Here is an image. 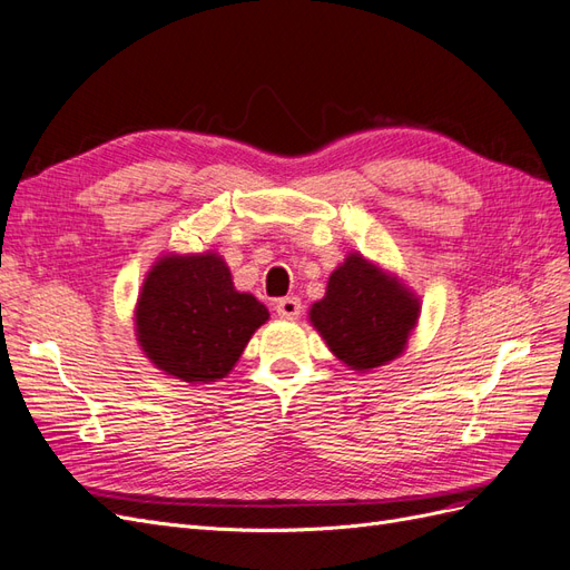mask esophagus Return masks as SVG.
I'll return each mask as SVG.
<instances>
[{"label": "esophagus", "mask_w": 570, "mask_h": 570, "mask_svg": "<svg viewBox=\"0 0 570 570\" xmlns=\"http://www.w3.org/2000/svg\"><path fill=\"white\" fill-rule=\"evenodd\" d=\"M275 312L285 321H297L302 316V299L299 297H283L275 304Z\"/></svg>", "instance_id": "34e87169"}]
</instances>
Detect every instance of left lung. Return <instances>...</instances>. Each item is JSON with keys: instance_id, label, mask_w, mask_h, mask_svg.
Listing matches in <instances>:
<instances>
[{"instance_id": "left-lung-1", "label": "left lung", "mask_w": 570, "mask_h": 570, "mask_svg": "<svg viewBox=\"0 0 570 570\" xmlns=\"http://www.w3.org/2000/svg\"><path fill=\"white\" fill-rule=\"evenodd\" d=\"M421 316V299L396 273L352 252L331 273L323 299L308 321L344 366L356 373L381 368L402 356Z\"/></svg>"}]
</instances>
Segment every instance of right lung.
<instances>
[{
    "label": "right lung",
    "instance_id": "right-lung-1",
    "mask_svg": "<svg viewBox=\"0 0 570 570\" xmlns=\"http://www.w3.org/2000/svg\"><path fill=\"white\" fill-rule=\"evenodd\" d=\"M268 308L233 285L216 252L159 256L135 304V337L145 356L183 383L226 377Z\"/></svg>",
    "mask_w": 570,
    "mask_h": 570
}]
</instances>
